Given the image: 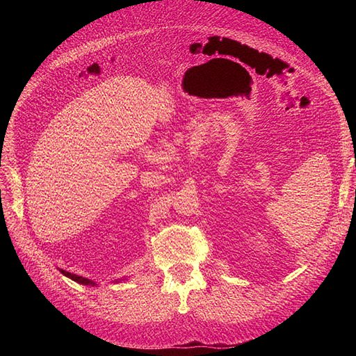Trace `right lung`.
Segmentation results:
<instances>
[{
  "label": "right lung",
  "mask_w": 356,
  "mask_h": 356,
  "mask_svg": "<svg viewBox=\"0 0 356 356\" xmlns=\"http://www.w3.org/2000/svg\"><path fill=\"white\" fill-rule=\"evenodd\" d=\"M60 272H62L63 275H65V276L71 277L72 281L79 282V284H83V285H95V282H93V281H89V279H86V277H83V276H77V275L70 273V272H65V270H60Z\"/></svg>",
  "instance_id": "add662e5"
}]
</instances>
